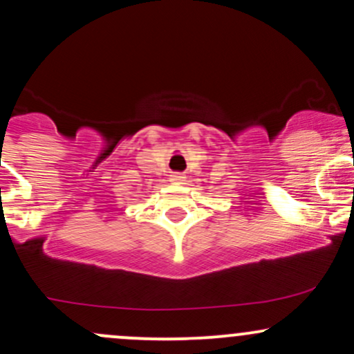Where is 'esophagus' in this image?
Returning <instances> with one entry per match:
<instances>
[{
    "label": "esophagus",
    "instance_id": "34e87169",
    "mask_svg": "<svg viewBox=\"0 0 354 354\" xmlns=\"http://www.w3.org/2000/svg\"><path fill=\"white\" fill-rule=\"evenodd\" d=\"M185 180H186V176L183 173H173L171 176H169V181L176 183V185H181V183Z\"/></svg>",
    "mask_w": 354,
    "mask_h": 354
}]
</instances>
